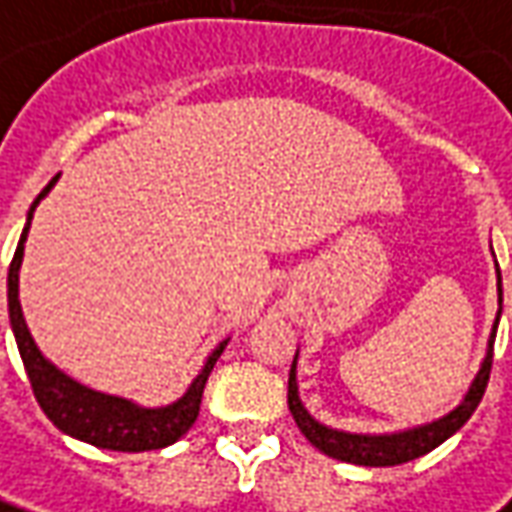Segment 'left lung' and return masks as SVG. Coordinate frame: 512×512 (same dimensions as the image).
Returning a JSON list of instances; mask_svg holds the SVG:
<instances>
[{"label": "left lung", "mask_w": 512, "mask_h": 512, "mask_svg": "<svg viewBox=\"0 0 512 512\" xmlns=\"http://www.w3.org/2000/svg\"><path fill=\"white\" fill-rule=\"evenodd\" d=\"M496 274H499V266H496ZM499 305H502V274H499ZM499 314H502V308H499ZM496 328H499V316H496V325H493V333H490L488 356L482 361L465 401L454 412H448L440 420H431L426 426L398 431V434H350V431H336L322 426L319 420L308 415V409L300 401V392H297V356H294L291 373H288V409H291V415L297 420L302 434L308 437V443L319 448L322 454L333 457V460L370 465V468H387V465H403V462L417 460V457L434 451L440 443H446L448 437L457 434L468 423V417L476 412V406H479L485 389H488Z\"/></svg>", "instance_id": "left-lung-1"}]
</instances>
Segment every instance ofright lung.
I'll use <instances>...</instances> for the list:
<instances>
[{"mask_svg": "<svg viewBox=\"0 0 512 512\" xmlns=\"http://www.w3.org/2000/svg\"><path fill=\"white\" fill-rule=\"evenodd\" d=\"M55 179L38 193L33 207L27 212V224H24L16 255L10 260L8 269L10 328H13V336H16V344H19V353H22L33 395H36L38 406L44 409V415L50 417L58 429L69 434V437H78L83 443H89V446L109 448V451H156V448L173 446L196 423L204 384L210 378L215 361L224 353L227 342H221L212 350L204 370L193 378L190 389L184 392L179 401L170 403V406H159V409H142L137 403L117 398V395H106V392L83 387V384L72 381L69 375L61 373L55 364H50L47 358L41 356V350L36 347L30 330H27V322H24L22 302H19V269H22L24 241H27V232H30L33 212H36L38 201L50 193Z\"/></svg>", "mask_w": 512, "mask_h": 512, "instance_id": "add662e5", "label": "right lung"}]
</instances>
